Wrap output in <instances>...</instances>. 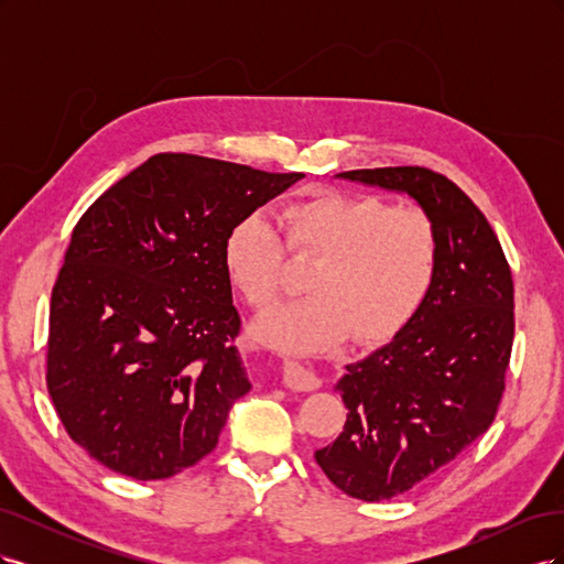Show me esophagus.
Returning <instances> with one entry per match:
<instances>
[{
  "label": "esophagus",
  "mask_w": 564,
  "mask_h": 564,
  "mask_svg": "<svg viewBox=\"0 0 564 564\" xmlns=\"http://www.w3.org/2000/svg\"><path fill=\"white\" fill-rule=\"evenodd\" d=\"M282 381L289 390H296V392H311V390L319 388V379L315 377V371L305 369L296 362H284Z\"/></svg>",
  "instance_id": "esophagus-1"
}]
</instances>
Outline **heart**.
<instances>
[{"mask_svg": "<svg viewBox=\"0 0 564 564\" xmlns=\"http://www.w3.org/2000/svg\"><path fill=\"white\" fill-rule=\"evenodd\" d=\"M282 230L289 251L317 265L305 280L313 296L256 324L263 344L278 350H329L348 334L360 344H383L423 313L437 286L442 237L423 209L395 207L377 195L317 193L289 204ZM220 261L253 311L278 301L284 245L265 216L237 220Z\"/></svg>", "mask_w": 564, "mask_h": 564, "instance_id": "heart-1", "label": "heart"}]
</instances>
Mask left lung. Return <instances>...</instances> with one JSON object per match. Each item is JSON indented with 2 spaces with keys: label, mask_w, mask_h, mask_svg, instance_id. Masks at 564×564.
<instances>
[{
  "label": "left lung",
  "mask_w": 564,
  "mask_h": 564,
  "mask_svg": "<svg viewBox=\"0 0 564 564\" xmlns=\"http://www.w3.org/2000/svg\"><path fill=\"white\" fill-rule=\"evenodd\" d=\"M400 191L437 224L442 268L423 313L388 346L346 367L344 433L315 452L352 499L386 501L429 480L497 416L513 348V275L485 214L425 166L338 174Z\"/></svg>",
  "instance_id": "obj_1"
}]
</instances>
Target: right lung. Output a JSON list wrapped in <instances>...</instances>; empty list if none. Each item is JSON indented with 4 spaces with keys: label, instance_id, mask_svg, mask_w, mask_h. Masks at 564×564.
<instances>
[{
    "label": "right lung",
    "instance_id": "1",
    "mask_svg": "<svg viewBox=\"0 0 564 564\" xmlns=\"http://www.w3.org/2000/svg\"><path fill=\"white\" fill-rule=\"evenodd\" d=\"M299 178L160 152L82 214L51 292L46 388L98 464L164 480L214 452L251 388L220 249Z\"/></svg>",
    "mask_w": 564,
    "mask_h": 564
}]
</instances>
